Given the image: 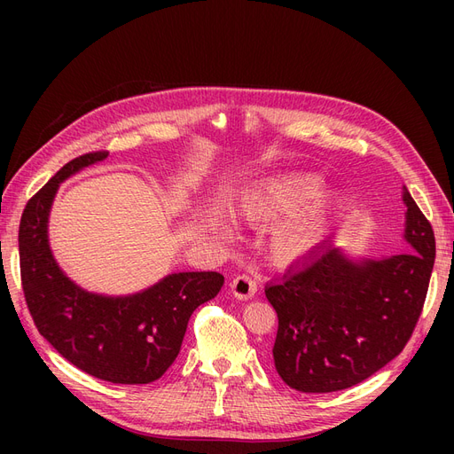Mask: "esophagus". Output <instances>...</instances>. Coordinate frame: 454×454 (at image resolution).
Here are the masks:
<instances>
[{
	"label": "esophagus",
	"instance_id": "esophagus-1",
	"mask_svg": "<svg viewBox=\"0 0 454 454\" xmlns=\"http://www.w3.org/2000/svg\"><path fill=\"white\" fill-rule=\"evenodd\" d=\"M231 294L237 299H252L257 294V282L248 274H240L231 282Z\"/></svg>",
	"mask_w": 454,
	"mask_h": 454
}]
</instances>
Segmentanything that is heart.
<instances>
[{
	"mask_svg": "<svg viewBox=\"0 0 454 454\" xmlns=\"http://www.w3.org/2000/svg\"><path fill=\"white\" fill-rule=\"evenodd\" d=\"M322 191L324 180L310 172L269 176L242 191L232 214L255 229L270 225V259L280 267H294L318 252L333 232L340 204L335 195ZM212 229L225 240L235 237L223 215L212 219Z\"/></svg>",
	"mask_w": 454,
	"mask_h": 454,
	"instance_id": "heart-1",
	"label": "heart"
}]
</instances>
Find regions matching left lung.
<instances>
[{
    "instance_id": "1",
    "label": "left lung",
    "mask_w": 454,
    "mask_h": 454,
    "mask_svg": "<svg viewBox=\"0 0 454 454\" xmlns=\"http://www.w3.org/2000/svg\"><path fill=\"white\" fill-rule=\"evenodd\" d=\"M403 240L390 257H352L333 242L267 284L278 314L272 360L290 388L354 387L394 360L413 333L428 292L435 239L403 185Z\"/></svg>"
}]
</instances>
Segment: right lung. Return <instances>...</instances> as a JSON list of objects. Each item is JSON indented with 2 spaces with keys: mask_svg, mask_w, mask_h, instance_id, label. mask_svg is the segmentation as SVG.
I'll return each instance as SVG.
<instances>
[{
  "mask_svg": "<svg viewBox=\"0 0 454 454\" xmlns=\"http://www.w3.org/2000/svg\"><path fill=\"white\" fill-rule=\"evenodd\" d=\"M107 157L81 155L28 200L19 229L20 277L37 332L85 373L115 384H149L164 375L182 348L191 314L223 286L219 272H172L132 295L87 292L57 263L49 214L60 184Z\"/></svg>",
  "mask_w": 454,
  "mask_h": 454,
  "instance_id": "add662e5",
  "label": "right lung"
}]
</instances>
